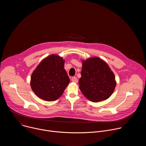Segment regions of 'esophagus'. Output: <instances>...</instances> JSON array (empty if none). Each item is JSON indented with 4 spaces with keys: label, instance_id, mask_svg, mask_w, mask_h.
I'll return each mask as SVG.
<instances>
[{
    "label": "esophagus",
    "instance_id": "1",
    "mask_svg": "<svg viewBox=\"0 0 146 146\" xmlns=\"http://www.w3.org/2000/svg\"><path fill=\"white\" fill-rule=\"evenodd\" d=\"M72 82H75V83H77V82H78V79H77V77H72Z\"/></svg>",
    "mask_w": 146,
    "mask_h": 146
}]
</instances>
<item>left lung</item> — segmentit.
Returning <instances> with one entry per match:
<instances>
[{"label": "left lung", "mask_w": 146, "mask_h": 146, "mask_svg": "<svg viewBox=\"0 0 146 146\" xmlns=\"http://www.w3.org/2000/svg\"><path fill=\"white\" fill-rule=\"evenodd\" d=\"M79 88L88 100L98 102L108 99L116 86L115 76L106 62L98 57L83 60Z\"/></svg>", "instance_id": "1"}]
</instances>
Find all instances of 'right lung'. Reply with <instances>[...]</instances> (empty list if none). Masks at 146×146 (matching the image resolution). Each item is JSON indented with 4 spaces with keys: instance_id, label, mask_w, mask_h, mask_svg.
Masks as SVG:
<instances>
[{
    "instance_id": "right-lung-1",
    "label": "right lung",
    "mask_w": 146,
    "mask_h": 146,
    "mask_svg": "<svg viewBox=\"0 0 146 146\" xmlns=\"http://www.w3.org/2000/svg\"><path fill=\"white\" fill-rule=\"evenodd\" d=\"M64 64L62 57L52 54L41 61L33 72L31 86L39 98L54 101L63 94L70 82Z\"/></svg>"
}]
</instances>
